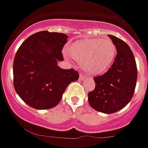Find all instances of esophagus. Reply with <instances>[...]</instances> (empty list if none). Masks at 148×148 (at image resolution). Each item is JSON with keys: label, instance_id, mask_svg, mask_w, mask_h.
Masks as SVG:
<instances>
[{"label": "esophagus", "instance_id": "esophagus-1", "mask_svg": "<svg viewBox=\"0 0 148 148\" xmlns=\"http://www.w3.org/2000/svg\"><path fill=\"white\" fill-rule=\"evenodd\" d=\"M86 78H87V76L84 75H82V74H81V75H79V78H80L81 80H84V79H85Z\"/></svg>", "mask_w": 148, "mask_h": 148}]
</instances>
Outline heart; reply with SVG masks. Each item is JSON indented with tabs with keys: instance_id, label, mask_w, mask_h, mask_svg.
<instances>
[{
	"instance_id": "heart-1",
	"label": "heart",
	"mask_w": 148,
	"mask_h": 148,
	"mask_svg": "<svg viewBox=\"0 0 148 148\" xmlns=\"http://www.w3.org/2000/svg\"><path fill=\"white\" fill-rule=\"evenodd\" d=\"M73 58L83 64V69L90 74L106 72L114 61L116 46L108 38L75 41L68 48Z\"/></svg>"
}]
</instances>
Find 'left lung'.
<instances>
[{
	"instance_id": "obj_1",
	"label": "left lung",
	"mask_w": 148,
	"mask_h": 148,
	"mask_svg": "<svg viewBox=\"0 0 148 148\" xmlns=\"http://www.w3.org/2000/svg\"><path fill=\"white\" fill-rule=\"evenodd\" d=\"M108 36L116 46L117 54L108 72L93 78L95 87L88 93V101L95 110L110 114L125 108L133 98L137 67L130 47L116 36Z\"/></svg>"
}]
</instances>
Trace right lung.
<instances>
[{
	"label": "right lung",
	"mask_w": 148,
	"mask_h": 148,
	"mask_svg": "<svg viewBox=\"0 0 148 148\" xmlns=\"http://www.w3.org/2000/svg\"><path fill=\"white\" fill-rule=\"evenodd\" d=\"M64 33L41 31L27 38L17 51L13 63L14 87L21 99L37 110L56 107L71 82L78 79L73 69L58 66L67 42Z\"/></svg>",
	"instance_id": "obj_1"
}]
</instances>
